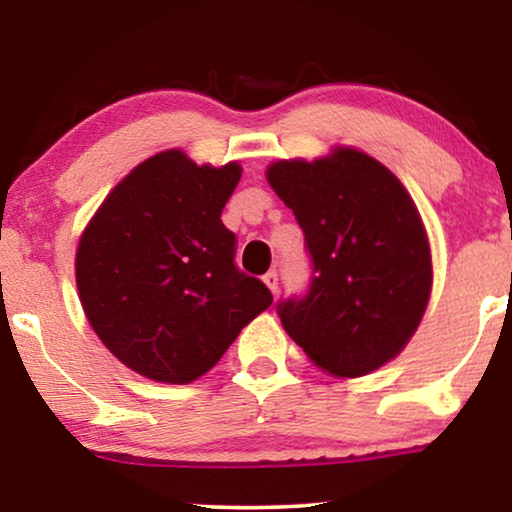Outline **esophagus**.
Listing matches in <instances>:
<instances>
[{
  "label": "esophagus",
  "mask_w": 512,
  "mask_h": 512,
  "mask_svg": "<svg viewBox=\"0 0 512 512\" xmlns=\"http://www.w3.org/2000/svg\"><path fill=\"white\" fill-rule=\"evenodd\" d=\"M263 282L268 284V289L277 296V291H279V275H277V270L265 272V275H263Z\"/></svg>",
  "instance_id": "esophagus-1"
}]
</instances>
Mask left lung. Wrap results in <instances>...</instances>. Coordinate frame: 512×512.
Instances as JSON below:
<instances>
[{
	"label": "left lung",
	"mask_w": 512,
	"mask_h": 512,
	"mask_svg": "<svg viewBox=\"0 0 512 512\" xmlns=\"http://www.w3.org/2000/svg\"><path fill=\"white\" fill-rule=\"evenodd\" d=\"M268 181L303 228L312 275L282 298L284 331L335 377L373 373L417 331L431 293V251L415 202L382 163L354 149L279 160Z\"/></svg>",
	"instance_id": "8db88e82"
}]
</instances>
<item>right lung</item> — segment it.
<instances>
[{
    "label": "right lung",
    "instance_id": "right-lung-1",
    "mask_svg": "<svg viewBox=\"0 0 512 512\" xmlns=\"http://www.w3.org/2000/svg\"><path fill=\"white\" fill-rule=\"evenodd\" d=\"M242 170L181 151L137 165L97 209L76 251L83 312L116 359L149 380L188 384L216 366L272 305L235 263L221 221Z\"/></svg>",
    "mask_w": 512,
    "mask_h": 512
}]
</instances>
